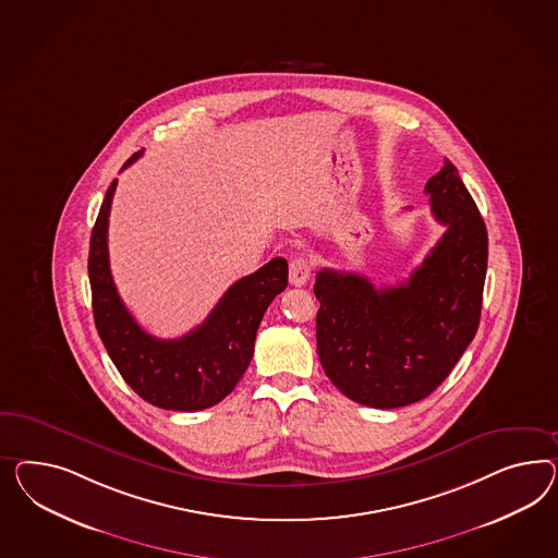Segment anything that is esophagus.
I'll use <instances>...</instances> for the list:
<instances>
[{
	"mask_svg": "<svg viewBox=\"0 0 558 558\" xmlns=\"http://www.w3.org/2000/svg\"><path fill=\"white\" fill-rule=\"evenodd\" d=\"M311 262L308 257L296 256L290 259V284L292 287H304L311 278Z\"/></svg>",
	"mask_w": 558,
	"mask_h": 558,
	"instance_id": "obj_1",
	"label": "esophagus"
}]
</instances>
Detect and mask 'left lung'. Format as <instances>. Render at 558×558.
Returning a JSON list of instances; mask_svg holds the SVG:
<instances>
[{
	"mask_svg": "<svg viewBox=\"0 0 558 558\" xmlns=\"http://www.w3.org/2000/svg\"><path fill=\"white\" fill-rule=\"evenodd\" d=\"M424 193L447 229L407 282L376 288L355 271L317 274L318 360L363 407H408L435 392L480 327L487 271L482 213L447 158Z\"/></svg>",
	"mask_w": 558,
	"mask_h": 558,
	"instance_id": "obj_1",
	"label": "left lung"
}]
</instances>
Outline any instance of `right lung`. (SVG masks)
Instances as JSON below:
<instances>
[{"label":"right lung","instance_id":"obj_1","mask_svg":"<svg viewBox=\"0 0 558 558\" xmlns=\"http://www.w3.org/2000/svg\"><path fill=\"white\" fill-rule=\"evenodd\" d=\"M144 151V150H142ZM136 151L123 168L142 156ZM118 181L111 182L90 233L93 318L111 362L151 407L195 412L215 407L238 386L252 362L266 308L288 284V262L274 257L231 284L203 325L179 339H156L121 302L109 270L107 226Z\"/></svg>","mask_w":558,"mask_h":558}]
</instances>
